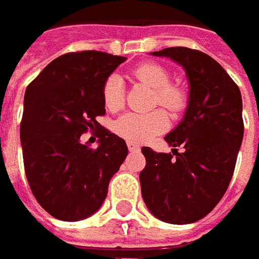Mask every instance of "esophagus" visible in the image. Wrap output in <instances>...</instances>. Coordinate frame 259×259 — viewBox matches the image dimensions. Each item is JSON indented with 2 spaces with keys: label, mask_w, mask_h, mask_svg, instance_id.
<instances>
[{
  "label": "esophagus",
  "mask_w": 259,
  "mask_h": 259,
  "mask_svg": "<svg viewBox=\"0 0 259 259\" xmlns=\"http://www.w3.org/2000/svg\"><path fill=\"white\" fill-rule=\"evenodd\" d=\"M126 147H128L130 151H140V145L135 144V143H131V141L126 143Z\"/></svg>",
  "instance_id": "34e87169"
}]
</instances>
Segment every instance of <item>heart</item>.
Returning a JSON list of instances; mask_svg holds the SVG:
<instances>
[{
  "mask_svg": "<svg viewBox=\"0 0 259 259\" xmlns=\"http://www.w3.org/2000/svg\"><path fill=\"white\" fill-rule=\"evenodd\" d=\"M133 75L137 80L154 91V102L171 114H179L186 106V95L177 86L170 85V73L163 66L144 63L135 67ZM104 104L109 111H119L124 106V89L118 75H111L104 85ZM115 133L126 141L143 144L168 128V118L163 111L148 114L128 112L115 121Z\"/></svg>",
  "mask_w": 259,
  "mask_h": 259,
  "instance_id": "heart-1",
  "label": "heart"
}]
</instances>
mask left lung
I'll return each instance as SVG.
<instances>
[{
    "mask_svg": "<svg viewBox=\"0 0 259 259\" xmlns=\"http://www.w3.org/2000/svg\"><path fill=\"white\" fill-rule=\"evenodd\" d=\"M151 55L183 67L189 101L180 124L164 137L176 157L143 147L147 164L140 173L141 194L157 219L193 224L212 212L232 179L244 138L242 96L224 67L206 53L168 47ZM177 146L184 148L182 153Z\"/></svg>",
    "mask_w": 259,
    "mask_h": 259,
    "instance_id": "1",
    "label": "left lung"
}]
</instances>
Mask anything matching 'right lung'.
Instances as JSON below:
<instances>
[{
  "mask_svg": "<svg viewBox=\"0 0 259 259\" xmlns=\"http://www.w3.org/2000/svg\"><path fill=\"white\" fill-rule=\"evenodd\" d=\"M125 60L95 50L67 53L25 89L20 126L25 176L37 202L56 219L94 214L128 155L124 140L96 121L105 114V82ZM89 127L101 130L98 149L80 141Z\"/></svg>",
  "mask_w": 259,
  "mask_h": 259,
  "instance_id": "add662e5",
  "label": "right lung"
}]
</instances>
